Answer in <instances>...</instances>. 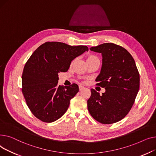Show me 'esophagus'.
Returning a JSON list of instances; mask_svg holds the SVG:
<instances>
[{"instance_id": "obj_1", "label": "esophagus", "mask_w": 156, "mask_h": 156, "mask_svg": "<svg viewBox=\"0 0 156 156\" xmlns=\"http://www.w3.org/2000/svg\"><path fill=\"white\" fill-rule=\"evenodd\" d=\"M79 90H83L84 89V86H79Z\"/></svg>"}]
</instances>
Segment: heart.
I'll return each instance as SVG.
<instances>
[{
  "label": "heart",
  "mask_w": 156,
  "mask_h": 156,
  "mask_svg": "<svg viewBox=\"0 0 156 156\" xmlns=\"http://www.w3.org/2000/svg\"><path fill=\"white\" fill-rule=\"evenodd\" d=\"M96 58H98V57H96L95 55H87L86 57V62H87L91 61V60H93L96 59Z\"/></svg>",
  "instance_id": "heart-1"
}]
</instances>
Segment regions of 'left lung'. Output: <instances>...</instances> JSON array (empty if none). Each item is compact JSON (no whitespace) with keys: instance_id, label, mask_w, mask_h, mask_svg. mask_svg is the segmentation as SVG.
I'll return each instance as SVG.
<instances>
[{"instance_id":"8db88e82","label":"left lung","mask_w":156,"mask_h":156,"mask_svg":"<svg viewBox=\"0 0 156 156\" xmlns=\"http://www.w3.org/2000/svg\"><path fill=\"white\" fill-rule=\"evenodd\" d=\"M101 53L103 64L96 81L105 89H94L87 100L89 113L98 122L112 124L122 120L131 109L140 87V75L131 54L121 46L106 43L90 48Z\"/></svg>"}]
</instances>
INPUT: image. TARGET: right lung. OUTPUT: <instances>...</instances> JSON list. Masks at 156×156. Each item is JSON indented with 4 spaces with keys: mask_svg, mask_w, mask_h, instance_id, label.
<instances>
[{
    "mask_svg": "<svg viewBox=\"0 0 156 156\" xmlns=\"http://www.w3.org/2000/svg\"><path fill=\"white\" fill-rule=\"evenodd\" d=\"M88 50L87 46L72 47L48 41L33 52L23 69L22 93L36 118L51 123L67 112L70 99L79 92V87L76 84L58 85V73L67 72L71 62Z\"/></svg>",
    "mask_w": 156,
    "mask_h": 156,
    "instance_id": "obj_1",
    "label": "right lung"
}]
</instances>
